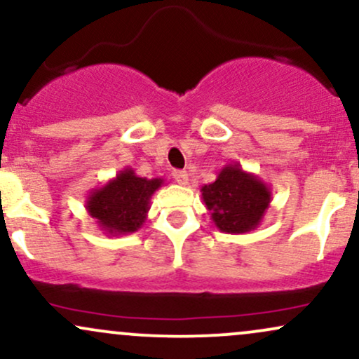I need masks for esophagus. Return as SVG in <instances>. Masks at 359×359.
Returning a JSON list of instances; mask_svg holds the SVG:
<instances>
[{"label": "esophagus", "instance_id": "obj_1", "mask_svg": "<svg viewBox=\"0 0 359 359\" xmlns=\"http://www.w3.org/2000/svg\"><path fill=\"white\" fill-rule=\"evenodd\" d=\"M172 175H174L177 184L185 185L189 182V174L185 170H174V174H172Z\"/></svg>", "mask_w": 359, "mask_h": 359}]
</instances>
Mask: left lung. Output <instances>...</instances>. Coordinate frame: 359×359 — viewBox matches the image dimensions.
<instances>
[{
	"label": "left lung",
	"instance_id": "8db88e82",
	"mask_svg": "<svg viewBox=\"0 0 359 359\" xmlns=\"http://www.w3.org/2000/svg\"><path fill=\"white\" fill-rule=\"evenodd\" d=\"M211 219L221 233L245 234L259 226L271 203V189L240 163L221 168L216 180L201 187Z\"/></svg>",
	"mask_w": 359,
	"mask_h": 359
}]
</instances>
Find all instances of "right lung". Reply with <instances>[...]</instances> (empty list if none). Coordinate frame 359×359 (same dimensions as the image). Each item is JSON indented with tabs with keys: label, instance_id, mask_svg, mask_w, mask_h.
Masks as SVG:
<instances>
[{
	"label": "right lung",
	"instance_id": "right-lung-1",
	"mask_svg": "<svg viewBox=\"0 0 359 359\" xmlns=\"http://www.w3.org/2000/svg\"><path fill=\"white\" fill-rule=\"evenodd\" d=\"M162 185L163 179L160 177H138L133 168L126 167L114 179L89 192L86 211L108 236L131 234L143 226L151 196Z\"/></svg>",
	"mask_w": 359,
	"mask_h": 359
}]
</instances>
